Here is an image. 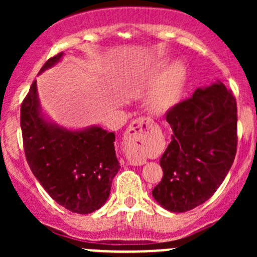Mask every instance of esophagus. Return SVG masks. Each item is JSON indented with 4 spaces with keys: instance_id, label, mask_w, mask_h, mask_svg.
<instances>
[{
    "instance_id": "obj_1",
    "label": "esophagus",
    "mask_w": 257,
    "mask_h": 257,
    "mask_svg": "<svg viewBox=\"0 0 257 257\" xmlns=\"http://www.w3.org/2000/svg\"><path fill=\"white\" fill-rule=\"evenodd\" d=\"M153 131L152 120L148 118H138L131 123L124 136L125 141V149L128 152H141L143 147L147 144V138L150 132ZM129 162L133 165L145 164L144 159L139 158H131Z\"/></svg>"
}]
</instances>
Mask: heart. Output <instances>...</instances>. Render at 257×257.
I'll list each match as a JSON object with an SVG mask.
<instances>
[{"instance_id":"b5f03b06","label":"heart","mask_w":257,"mask_h":257,"mask_svg":"<svg viewBox=\"0 0 257 257\" xmlns=\"http://www.w3.org/2000/svg\"><path fill=\"white\" fill-rule=\"evenodd\" d=\"M186 69L181 63L168 67L155 80L147 97V108L152 114L162 115L175 107L183 95Z\"/></svg>"}]
</instances>
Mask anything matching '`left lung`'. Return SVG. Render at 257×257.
<instances>
[{"label":"left lung","mask_w":257,"mask_h":257,"mask_svg":"<svg viewBox=\"0 0 257 257\" xmlns=\"http://www.w3.org/2000/svg\"><path fill=\"white\" fill-rule=\"evenodd\" d=\"M172 142L160 158L152 194L164 209L185 212L209 200L229 173L237 147L236 99L221 82L198 88L167 113Z\"/></svg>","instance_id":"obj_1"}]
</instances>
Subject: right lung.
Returning <instances> with one entry per match:
<instances>
[{"mask_svg": "<svg viewBox=\"0 0 257 257\" xmlns=\"http://www.w3.org/2000/svg\"><path fill=\"white\" fill-rule=\"evenodd\" d=\"M62 56L49 58L41 72ZM21 129L28 165L56 203L77 214H90L104 205L120 168L115 134L100 126L73 132L48 123L41 115L36 80L21 105Z\"/></svg>", "mask_w": 257, "mask_h": 257, "instance_id": "obj_1", "label": "right lung"}]
</instances>
